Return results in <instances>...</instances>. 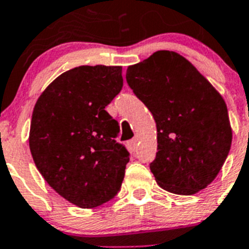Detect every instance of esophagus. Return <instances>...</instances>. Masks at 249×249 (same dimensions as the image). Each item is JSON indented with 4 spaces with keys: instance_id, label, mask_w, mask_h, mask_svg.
Instances as JSON below:
<instances>
[{
    "instance_id": "1",
    "label": "esophagus",
    "mask_w": 249,
    "mask_h": 249,
    "mask_svg": "<svg viewBox=\"0 0 249 249\" xmlns=\"http://www.w3.org/2000/svg\"><path fill=\"white\" fill-rule=\"evenodd\" d=\"M138 142H139V138H138V137H134L133 139H131L130 142H129V148H130V150L135 151V149H137Z\"/></svg>"
}]
</instances>
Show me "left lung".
Here are the masks:
<instances>
[{"mask_svg":"<svg viewBox=\"0 0 249 249\" xmlns=\"http://www.w3.org/2000/svg\"><path fill=\"white\" fill-rule=\"evenodd\" d=\"M126 81L157 124L158 151L150 170L158 185L179 196L208 187L232 144L222 95L192 62L168 50L129 66Z\"/></svg>","mask_w":249,"mask_h":249,"instance_id":"1","label":"left lung"}]
</instances>
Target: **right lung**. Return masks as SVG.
<instances>
[{
  "mask_svg": "<svg viewBox=\"0 0 249 249\" xmlns=\"http://www.w3.org/2000/svg\"><path fill=\"white\" fill-rule=\"evenodd\" d=\"M123 88L122 66H79L61 73L35 104L29 144L47 184L80 208L119 193L129 153L105 110Z\"/></svg>",
  "mask_w": 249,
  "mask_h": 249,
  "instance_id": "add662e5",
  "label": "right lung"
}]
</instances>
